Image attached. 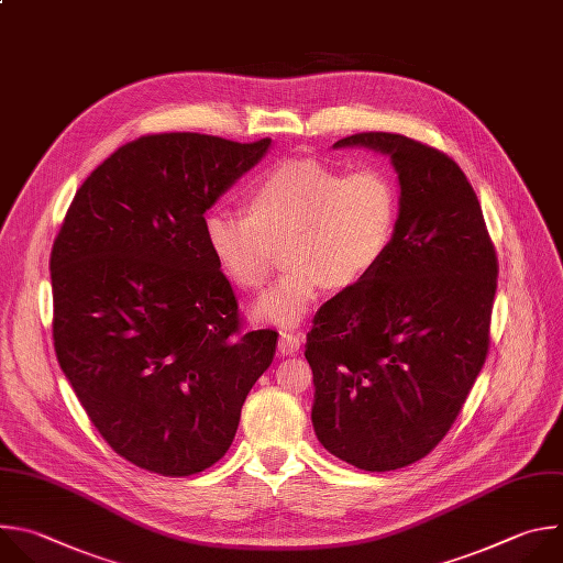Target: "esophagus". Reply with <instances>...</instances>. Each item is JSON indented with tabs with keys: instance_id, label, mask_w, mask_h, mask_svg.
Masks as SVG:
<instances>
[{
	"instance_id": "34e87169",
	"label": "esophagus",
	"mask_w": 563,
	"mask_h": 563,
	"mask_svg": "<svg viewBox=\"0 0 563 563\" xmlns=\"http://www.w3.org/2000/svg\"><path fill=\"white\" fill-rule=\"evenodd\" d=\"M282 355H295L301 349V336L292 334V332H282L279 334V344H277Z\"/></svg>"
}]
</instances>
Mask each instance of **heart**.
Wrapping results in <instances>:
<instances>
[{"mask_svg": "<svg viewBox=\"0 0 563 563\" xmlns=\"http://www.w3.org/2000/svg\"><path fill=\"white\" fill-rule=\"evenodd\" d=\"M397 197L375 168L342 175L314 159H288L249 192V217L212 208L203 244L235 286L255 290L271 275L275 249L290 268L253 306L262 323L299 325L328 286L355 288L382 264L395 231Z\"/></svg>", "mask_w": 563, "mask_h": 563, "instance_id": "heart-1", "label": "heart"}]
</instances>
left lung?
Returning <instances> with one entry per match:
<instances>
[{
  "instance_id": "left-lung-1",
  "label": "left lung",
  "mask_w": 563,
  "mask_h": 563,
  "mask_svg": "<svg viewBox=\"0 0 563 563\" xmlns=\"http://www.w3.org/2000/svg\"><path fill=\"white\" fill-rule=\"evenodd\" d=\"M332 148L386 155L399 212L377 271L332 297L308 332L310 417L330 455L386 473L432 451L482 373L497 257L477 195L451 157L393 133Z\"/></svg>"
}]
</instances>
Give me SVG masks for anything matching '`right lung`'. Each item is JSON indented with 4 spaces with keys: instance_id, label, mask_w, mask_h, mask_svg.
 Returning <instances> with one entry per match:
<instances>
[{
    "instance_id": "1",
    "label": "right lung",
    "mask_w": 563,
    "mask_h": 563,
    "mask_svg": "<svg viewBox=\"0 0 563 563\" xmlns=\"http://www.w3.org/2000/svg\"><path fill=\"white\" fill-rule=\"evenodd\" d=\"M273 142L140 137L77 190L53 244L57 362L108 445L164 477L210 468L271 366L275 330H240L201 219Z\"/></svg>"
}]
</instances>
